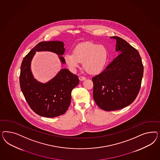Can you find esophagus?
<instances>
[{
    "label": "esophagus",
    "instance_id": "34e87169",
    "mask_svg": "<svg viewBox=\"0 0 160 160\" xmlns=\"http://www.w3.org/2000/svg\"><path fill=\"white\" fill-rule=\"evenodd\" d=\"M78 78H79V80H80V81H84V80H85L86 79V78H84V77H82V76H80Z\"/></svg>",
    "mask_w": 160,
    "mask_h": 160
}]
</instances>
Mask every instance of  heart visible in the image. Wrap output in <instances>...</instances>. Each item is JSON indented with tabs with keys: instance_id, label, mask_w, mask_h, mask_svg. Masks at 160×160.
<instances>
[{
	"instance_id": "obj_1",
	"label": "heart",
	"mask_w": 160,
	"mask_h": 160,
	"mask_svg": "<svg viewBox=\"0 0 160 160\" xmlns=\"http://www.w3.org/2000/svg\"><path fill=\"white\" fill-rule=\"evenodd\" d=\"M108 53L106 48L92 42H83L78 44L73 53L68 52L64 59L68 66L75 70L82 63V66L87 73L96 74L101 72L108 60Z\"/></svg>"
}]
</instances>
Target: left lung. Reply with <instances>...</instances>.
I'll return each instance as SVG.
<instances>
[{
    "instance_id": "obj_1",
    "label": "left lung",
    "mask_w": 160,
    "mask_h": 160,
    "mask_svg": "<svg viewBox=\"0 0 160 160\" xmlns=\"http://www.w3.org/2000/svg\"><path fill=\"white\" fill-rule=\"evenodd\" d=\"M118 55L102 73L92 78L93 98L102 110L114 111L129 106L140 89L144 68L140 54L126 40L117 36Z\"/></svg>"
}]
</instances>
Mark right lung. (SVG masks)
<instances>
[{
    "label": "right lung",
    "instance_id": "1",
    "mask_svg": "<svg viewBox=\"0 0 160 160\" xmlns=\"http://www.w3.org/2000/svg\"><path fill=\"white\" fill-rule=\"evenodd\" d=\"M61 41L42 42L24 57L20 67V86L26 102L32 110L40 116L52 118L64 114L71 102V92L79 83L78 77L67 68L61 69L53 78L43 83L34 78L31 63L36 52H51L58 55L62 64L66 62L62 56L65 52Z\"/></svg>",
    "mask_w": 160,
    "mask_h": 160
}]
</instances>
